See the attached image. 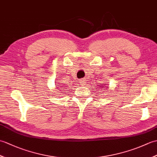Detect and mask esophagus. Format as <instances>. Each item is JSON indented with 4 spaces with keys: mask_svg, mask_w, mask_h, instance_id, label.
<instances>
[{
    "mask_svg": "<svg viewBox=\"0 0 157 157\" xmlns=\"http://www.w3.org/2000/svg\"><path fill=\"white\" fill-rule=\"evenodd\" d=\"M84 81H85L84 79H79V84H80L81 86H84Z\"/></svg>",
    "mask_w": 157,
    "mask_h": 157,
    "instance_id": "34e87169",
    "label": "esophagus"
}]
</instances>
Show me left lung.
Wrapping results in <instances>:
<instances>
[{"mask_svg":"<svg viewBox=\"0 0 157 157\" xmlns=\"http://www.w3.org/2000/svg\"><path fill=\"white\" fill-rule=\"evenodd\" d=\"M104 85H105V84H104ZM101 88L102 89H103V88H102V87H101Z\"/></svg>","mask_w":157,"mask_h":157,"instance_id":"8db88e82","label":"left lung"}]
</instances>
